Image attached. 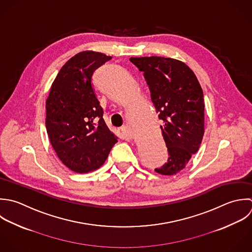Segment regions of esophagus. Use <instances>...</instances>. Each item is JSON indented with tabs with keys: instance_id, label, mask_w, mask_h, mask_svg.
Segmentation results:
<instances>
[{
	"instance_id": "1",
	"label": "esophagus",
	"mask_w": 252,
	"mask_h": 252,
	"mask_svg": "<svg viewBox=\"0 0 252 252\" xmlns=\"http://www.w3.org/2000/svg\"><path fill=\"white\" fill-rule=\"evenodd\" d=\"M121 130H122V132H123L125 135L131 136V134H130V132H129V130H128V128H127L126 126H123L121 127Z\"/></svg>"
}]
</instances>
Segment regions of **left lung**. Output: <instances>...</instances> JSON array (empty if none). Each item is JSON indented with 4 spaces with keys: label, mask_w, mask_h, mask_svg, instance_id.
Returning a JSON list of instances; mask_svg holds the SVG:
<instances>
[{
    "label": "left lung",
    "mask_w": 252,
    "mask_h": 252,
    "mask_svg": "<svg viewBox=\"0 0 252 252\" xmlns=\"http://www.w3.org/2000/svg\"><path fill=\"white\" fill-rule=\"evenodd\" d=\"M143 71L159 119L169 159L155 169L176 175L195 154L204 134V97L194 72L183 62L163 57L130 58Z\"/></svg>",
    "instance_id": "1"
}]
</instances>
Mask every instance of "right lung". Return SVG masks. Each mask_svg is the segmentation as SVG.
I'll return each mask as SVG.
<instances>
[{"instance_id":"1","label":"right lung","mask_w":252,"mask_h":252,"mask_svg":"<svg viewBox=\"0 0 252 252\" xmlns=\"http://www.w3.org/2000/svg\"><path fill=\"white\" fill-rule=\"evenodd\" d=\"M112 57L84 51L69 59L46 100V128L60 160L75 173H88L106 161L118 137L103 119L92 83L94 71Z\"/></svg>"}]
</instances>
